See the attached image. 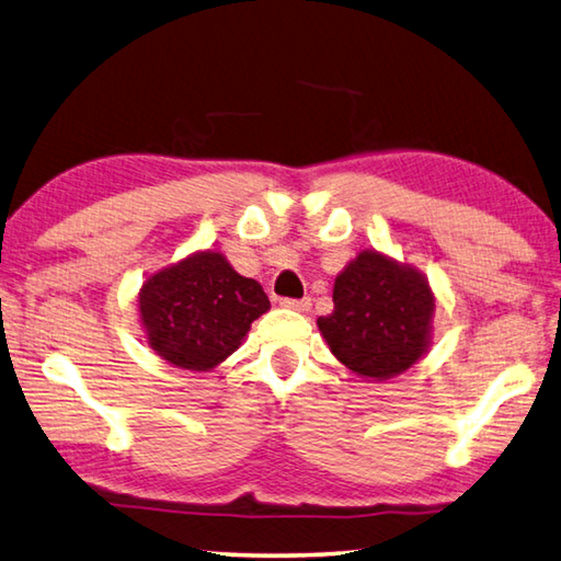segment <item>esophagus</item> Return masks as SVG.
Segmentation results:
<instances>
[{"label":"esophagus","mask_w":561,"mask_h":561,"mask_svg":"<svg viewBox=\"0 0 561 561\" xmlns=\"http://www.w3.org/2000/svg\"><path fill=\"white\" fill-rule=\"evenodd\" d=\"M284 309H294V311H309L311 309V299L304 297V299H282L279 301Z\"/></svg>","instance_id":"esophagus-1"}]
</instances>
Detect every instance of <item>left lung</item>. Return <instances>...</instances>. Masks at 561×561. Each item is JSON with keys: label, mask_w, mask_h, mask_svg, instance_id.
Instances as JSON below:
<instances>
[{"label": "left lung", "mask_w": 561, "mask_h": 561, "mask_svg": "<svg viewBox=\"0 0 561 561\" xmlns=\"http://www.w3.org/2000/svg\"><path fill=\"white\" fill-rule=\"evenodd\" d=\"M432 313V289L420 272L360 252L335 277L333 311L316 323L345 368L387 380L426 353Z\"/></svg>", "instance_id": "1"}]
</instances>
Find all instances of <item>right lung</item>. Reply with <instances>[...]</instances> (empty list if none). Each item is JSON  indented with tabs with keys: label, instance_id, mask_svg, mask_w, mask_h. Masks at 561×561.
Instances as JSON below:
<instances>
[{
	"label": "right lung",
	"instance_id": "obj_1",
	"mask_svg": "<svg viewBox=\"0 0 561 561\" xmlns=\"http://www.w3.org/2000/svg\"><path fill=\"white\" fill-rule=\"evenodd\" d=\"M267 309L270 299L260 284L210 250L157 272L139 291L149 345L186 370H208L226 360Z\"/></svg>",
	"mask_w": 561,
	"mask_h": 561
}]
</instances>
